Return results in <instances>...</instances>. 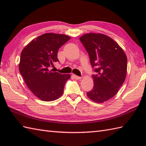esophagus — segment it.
<instances>
[{
    "label": "esophagus",
    "mask_w": 146,
    "mask_h": 146,
    "mask_svg": "<svg viewBox=\"0 0 146 146\" xmlns=\"http://www.w3.org/2000/svg\"><path fill=\"white\" fill-rule=\"evenodd\" d=\"M73 76L76 80H81L82 79L81 76H76V75H73Z\"/></svg>",
    "instance_id": "1"
}]
</instances>
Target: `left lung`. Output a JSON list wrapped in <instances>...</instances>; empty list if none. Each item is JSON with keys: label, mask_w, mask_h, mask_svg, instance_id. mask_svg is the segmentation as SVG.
Wrapping results in <instances>:
<instances>
[{"label": "left lung", "mask_w": 146, "mask_h": 146, "mask_svg": "<svg viewBox=\"0 0 146 146\" xmlns=\"http://www.w3.org/2000/svg\"><path fill=\"white\" fill-rule=\"evenodd\" d=\"M80 40L97 73L92 76L94 87L86 95L95 102L104 103L117 94L125 81L127 69L125 53L113 39L103 34H85Z\"/></svg>", "instance_id": "left-lung-1"}]
</instances>
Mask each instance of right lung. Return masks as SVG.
I'll use <instances>...</instances> for the list:
<instances>
[{"instance_id": "add662e5", "label": "right lung", "mask_w": 146, "mask_h": 146, "mask_svg": "<svg viewBox=\"0 0 146 146\" xmlns=\"http://www.w3.org/2000/svg\"><path fill=\"white\" fill-rule=\"evenodd\" d=\"M70 37L54 33H46L32 40L21 54L20 73L27 87L40 100L50 102L62 95L70 74L54 72L51 70L59 61L58 51Z\"/></svg>"}]
</instances>
